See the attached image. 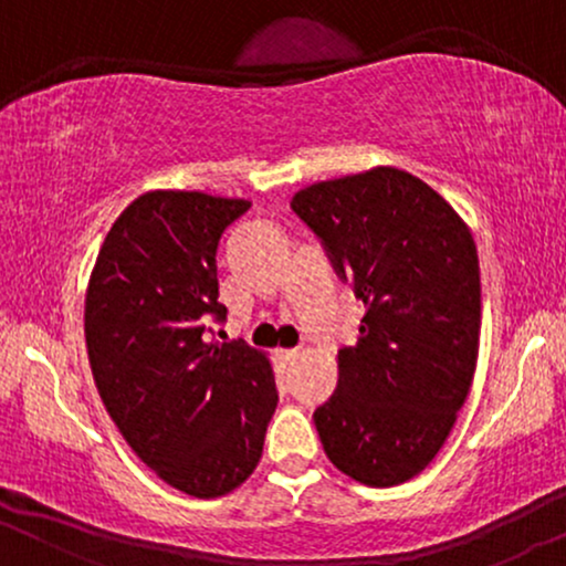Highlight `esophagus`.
Masks as SVG:
<instances>
[{
  "mask_svg": "<svg viewBox=\"0 0 566 566\" xmlns=\"http://www.w3.org/2000/svg\"><path fill=\"white\" fill-rule=\"evenodd\" d=\"M297 356H301V350H297V348H282V350H279V359H282V361H295Z\"/></svg>",
  "mask_w": 566,
  "mask_h": 566,
  "instance_id": "34e87169",
  "label": "esophagus"
}]
</instances>
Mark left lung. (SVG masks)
Wrapping results in <instances>:
<instances>
[{
	"label": "left lung",
	"mask_w": 566,
	"mask_h": 566,
	"mask_svg": "<svg viewBox=\"0 0 566 566\" xmlns=\"http://www.w3.org/2000/svg\"><path fill=\"white\" fill-rule=\"evenodd\" d=\"M367 314L337 350V388L314 423L337 471L367 486L418 476L450 437L479 359L482 282L471 229L396 167L292 197Z\"/></svg>",
	"instance_id": "1"
}]
</instances>
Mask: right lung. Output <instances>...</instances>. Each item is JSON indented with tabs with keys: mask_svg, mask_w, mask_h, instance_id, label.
<instances>
[{
	"mask_svg": "<svg viewBox=\"0 0 566 566\" xmlns=\"http://www.w3.org/2000/svg\"><path fill=\"white\" fill-rule=\"evenodd\" d=\"M250 201L148 191L106 233L84 297L103 405L143 463L191 497L229 495L255 471L279 394L263 350L218 343V244Z\"/></svg>",
	"mask_w": 566,
	"mask_h": 566,
	"instance_id": "right-lung-1",
	"label": "right lung"
}]
</instances>
